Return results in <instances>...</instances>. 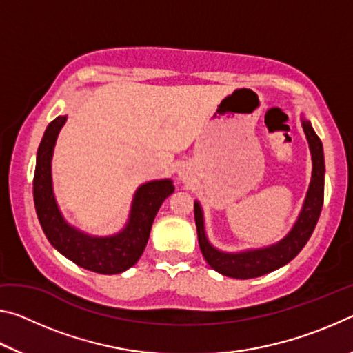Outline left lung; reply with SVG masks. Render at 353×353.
<instances>
[{"mask_svg":"<svg viewBox=\"0 0 353 353\" xmlns=\"http://www.w3.org/2000/svg\"><path fill=\"white\" fill-rule=\"evenodd\" d=\"M303 132L307 135L310 151H312L313 159V174L310 188L307 193L303 208L296 221L294 227L286 235L282 241H279L274 246L248 250L241 254H225L221 250L214 249L208 243L204 230V219H202V210L198 202H194V221L196 229H198V240L201 252L204 255L208 265L214 271L227 277L234 279H254L265 276L268 272H272L279 268L285 266L294 256L301 252L305 246L307 241L312 236L316 224H318L319 214L324 204V151H322V143L319 137L312 128L310 121H302Z\"/></svg>","mask_w":353,"mask_h":353,"instance_id":"obj_1","label":"left lung"}]
</instances>
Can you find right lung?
<instances>
[{"instance_id":"add662e5","label":"right lung","mask_w":353,"mask_h":353,"mask_svg":"<svg viewBox=\"0 0 353 353\" xmlns=\"http://www.w3.org/2000/svg\"><path fill=\"white\" fill-rule=\"evenodd\" d=\"M65 121L67 117H57L48 124L37 151L34 204L40 225L48 241L77 266L98 274H119L139 261L148 244L155 214L174 187L170 179L141 185L135 193L129 223L118 235L99 238L76 230L59 212L51 183V157Z\"/></svg>"}]
</instances>
